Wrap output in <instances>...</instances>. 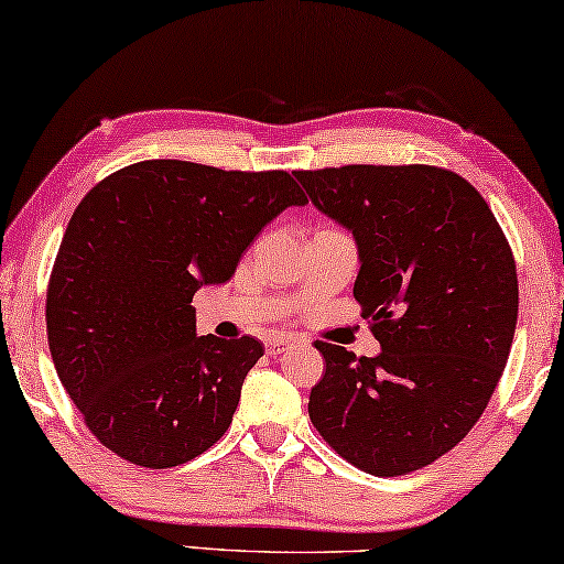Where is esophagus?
I'll return each instance as SVG.
<instances>
[{"label": "esophagus", "mask_w": 564, "mask_h": 564, "mask_svg": "<svg viewBox=\"0 0 564 564\" xmlns=\"http://www.w3.org/2000/svg\"><path fill=\"white\" fill-rule=\"evenodd\" d=\"M290 349H292V341H290V338H284V336H274V338H269V341H267L269 354H284Z\"/></svg>", "instance_id": "obj_1"}]
</instances>
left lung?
Instances as JSON below:
<instances>
[{
  "instance_id": "obj_1",
  "label": "left lung",
  "mask_w": 564,
  "mask_h": 564,
  "mask_svg": "<svg viewBox=\"0 0 564 564\" xmlns=\"http://www.w3.org/2000/svg\"><path fill=\"white\" fill-rule=\"evenodd\" d=\"M311 203L351 230L354 297L382 351L315 344L326 375L313 426L369 475L421 469L480 419L511 354L519 280L496 215L459 174L351 164L295 172Z\"/></svg>"
}]
</instances>
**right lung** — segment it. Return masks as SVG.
Listing matches in <instances>:
<instances>
[{
    "mask_svg": "<svg viewBox=\"0 0 564 564\" xmlns=\"http://www.w3.org/2000/svg\"><path fill=\"white\" fill-rule=\"evenodd\" d=\"M307 197L288 172L138 161L76 207L48 282L58 380L99 444L164 469L234 421L257 338L197 336L192 297L234 276L267 223Z\"/></svg>",
    "mask_w": 564,
    "mask_h": 564,
    "instance_id": "1",
    "label": "right lung"
}]
</instances>
